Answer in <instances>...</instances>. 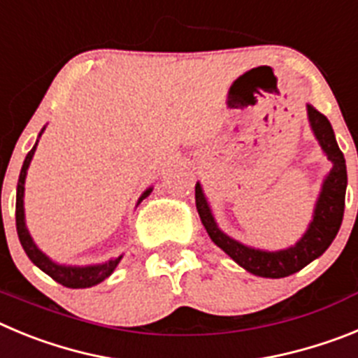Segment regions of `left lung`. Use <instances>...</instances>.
I'll return each instance as SVG.
<instances>
[{"mask_svg": "<svg viewBox=\"0 0 358 358\" xmlns=\"http://www.w3.org/2000/svg\"><path fill=\"white\" fill-rule=\"evenodd\" d=\"M306 116H308L310 129L314 132L319 147L322 148L328 161H331V169L322 179L312 220L301 238L294 245L280 249V251H265V249L251 248V245L231 238L218 227L201 182L195 185V204H197L199 217L206 227L210 238L240 267H243L255 276L278 280V278L290 276V274L301 271L303 267H306L310 262H314L330 248L339 233L341 224H343L344 199H346L348 186L344 154L337 145L334 129L327 116L321 115L312 103H306Z\"/></svg>", "mask_w": 358, "mask_h": 358, "instance_id": "obj_1", "label": "left lung"}]
</instances>
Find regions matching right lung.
Wrapping results in <instances>:
<instances>
[{
  "label": "right lung",
  "instance_id": "right-lung-1",
  "mask_svg": "<svg viewBox=\"0 0 358 358\" xmlns=\"http://www.w3.org/2000/svg\"><path fill=\"white\" fill-rule=\"evenodd\" d=\"M44 129L46 127L41 129L39 138L43 136ZM37 143H39V140L36 141L34 148L27 154L23 169H21V173H19L17 194H15V227H17L19 242H21V245H23L24 252H27V256L31 260V264L37 265L43 273H46L50 278H53L57 283H61V285L68 287V289H87V287L98 285V283H102L106 278H109L110 274L115 273V268L118 267L123 255H120L118 258H110V260L103 262V264H94V265L57 264V262H53L50 256H46L39 248H37L34 238H31L30 231H28L27 220H24V181H27L28 166H30L31 163V157H34V154H36ZM150 192H152V186L145 189L143 194H141L138 204H140L145 197H148ZM138 204H136V206H138Z\"/></svg>",
  "mask_w": 358,
  "mask_h": 358
}]
</instances>
